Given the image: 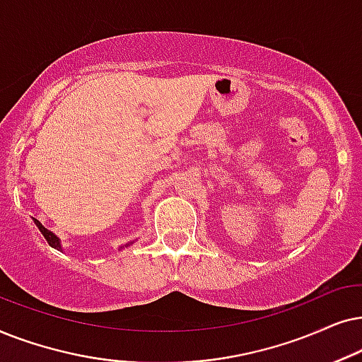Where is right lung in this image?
I'll use <instances>...</instances> for the list:
<instances>
[{
	"mask_svg": "<svg viewBox=\"0 0 362 362\" xmlns=\"http://www.w3.org/2000/svg\"><path fill=\"white\" fill-rule=\"evenodd\" d=\"M35 223H36L37 228H40V231H41V233H42V237L46 238V242L49 243L52 248H56V250H61V252H62V248H61V240L57 238L56 235L52 233L51 230H47L46 226H42V223H41L40 220H36V218H35ZM131 243H132V242H131ZM131 243H127V245H125V247H129V245H131ZM120 248H122V247H120Z\"/></svg>",
	"mask_w": 362,
	"mask_h": 362,
	"instance_id": "obj_1",
	"label": "right lung"
}]
</instances>
